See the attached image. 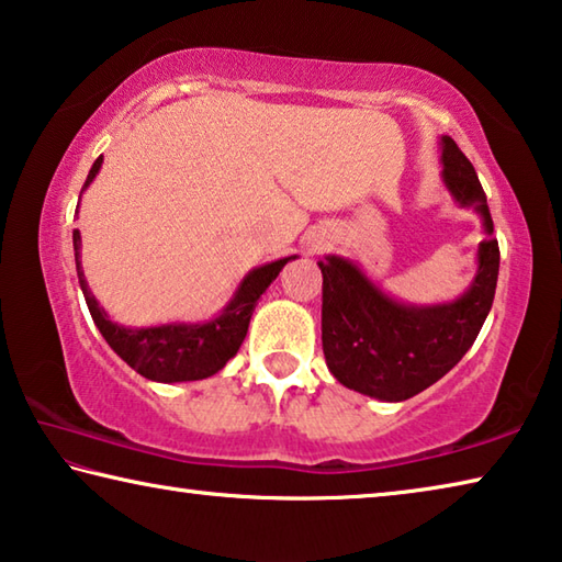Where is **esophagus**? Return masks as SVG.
Instances as JSON below:
<instances>
[{"label": "esophagus", "instance_id": "1", "mask_svg": "<svg viewBox=\"0 0 562 562\" xmlns=\"http://www.w3.org/2000/svg\"><path fill=\"white\" fill-rule=\"evenodd\" d=\"M311 248H318V241H316V244H311Z\"/></svg>", "mask_w": 562, "mask_h": 562}]
</instances>
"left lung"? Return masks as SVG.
<instances>
[{
    "mask_svg": "<svg viewBox=\"0 0 562 562\" xmlns=\"http://www.w3.org/2000/svg\"><path fill=\"white\" fill-rule=\"evenodd\" d=\"M446 189L461 209L483 221L475 276L461 296L443 303H408L385 293L361 266L328 254L324 273L321 341L328 371L346 389L398 403L426 391L468 353L491 314L501 251L473 164L450 136H440Z\"/></svg>",
    "mask_w": 562,
    "mask_h": 562,
    "instance_id": "left-lung-1",
    "label": "left lung"
}]
</instances>
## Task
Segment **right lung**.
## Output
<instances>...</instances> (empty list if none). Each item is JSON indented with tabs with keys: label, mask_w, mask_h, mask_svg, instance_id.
<instances>
[{
	"label": "right lung",
	"mask_w": 562,
	"mask_h": 562,
	"mask_svg": "<svg viewBox=\"0 0 562 562\" xmlns=\"http://www.w3.org/2000/svg\"><path fill=\"white\" fill-rule=\"evenodd\" d=\"M104 164V156H99L94 167L89 169V177L85 181V189L97 179V173ZM81 199V196H79ZM79 209V206H77ZM74 261H77V276L79 286L85 293L89 314L94 318L99 334L104 341L112 346V351L142 373L144 379L156 383H183V381H201L209 375L218 373L241 348L248 321L254 316L256 303H259L261 293L271 286L276 276L291 259L299 256H283V259L269 261L263 266L248 271L241 283H238L234 296L228 299L224 308L216 316L206 321H196V324H187V321H171V324L159 326H122L109 318L99 301L91 296L89 283L81 271V234L79 228L74 232Z\"/></svg>",
	"instance_id": "right-lung-1"
}]
</instances>
